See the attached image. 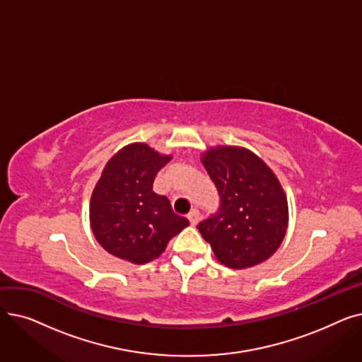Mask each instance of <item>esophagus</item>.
I'll return each mask as SVG.
<instances>
[{
  "label": "esophagus",
  "instance_id": "34e87169",
  "mask_svg": "<svg viewBox=\"0 0 362 362\" xmlns=\"http://www.w3.org/2000/svg\"><path fill=\"white\" fill-rule=\"evenodd\" d=\"M199 218H201V214H199V211H198V210H195V208H194V210H192L191 213L187 214V220L191 221V224H192V226H195V224L199 221Z\"/></svg>",
  "mask_w": 362,
  "mask_h": 362
}]
</instances>
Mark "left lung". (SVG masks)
<instances>
[{
    "label": "left lung",
    "mask_w": 362,
    "mask_h": 362,
    "mask_svg": "<svg viewBox=\"0 0 362 362\" xmlns=\"http://www.w3.org/2000/svg\"><path fill=\"white\" fill-rule=\"evenodd\" d=\"M202 164L220 205L197 227L217 259L226 267L246 269L270 258L288 229V201L273 171L236 146L210 149Z\"/></svg>",
    "instance_id": "left-lung-1"
}]
</instances>
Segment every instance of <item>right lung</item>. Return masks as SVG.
<instances>
[{
  "label": "right lung",
  "mask_w": 362,
  "mask_h": 362,
  "mask_svg": "<svg viewBox=\"0 0 362 362\" xmlns=\"http://www.w3.org/2000/svg\"><path fill=\"white\" fill-rule=\"evenodd\" d=\"M171 157L145 144L120 149L105 165L90 198V227L111 255L145 264L160 257L187 218L177 216L167 197L152 191L154 179Z\"/></svg>",
  "instance_id": "right-lung-1"
}]
</instances>
